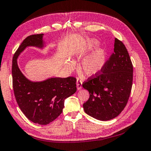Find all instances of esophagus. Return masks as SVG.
<instances>
[{"label": "esophagus", "instance_id": "esophagus-1", "mask_svg": "<svg viewBox=\"0 0 151 151\" xmlns=\"http://www.w3.org/2000/svg\"><path fill=\"white\" fill-rule=\"evenodd\" d=\"M76 85H77V88H78V90H80V89H81V88H82V81H81V80H80L79 78L77 79Z\"/></svg>", "mask_w": 151, "mask_h": 151}]
</instances>
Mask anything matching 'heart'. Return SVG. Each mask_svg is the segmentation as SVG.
<instances>
[{"label":"heart","instance_id":"heart-1","mask_svg":"<svg viewBox=\"0 0 151 151\" xmlns=\"http://www.w3.org/2000/svg\"><path fill=\"white\" fill-rule=\"evenodd\" d=\"M98 42L94 40L89 41L88 44L84 47L78 53V56L85 57L89 52L96 47ZM106 53L103 49L98 48L91 53L85 57L81 61V68L86 74L88 76H93L99 73L104 67L106 63ZM74 66V62L70 60L67 62L66 66L68 68L72 69Z\"/></svg>","mask_w":151,"mask_h":151}]
</instances>
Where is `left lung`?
<instances>
[{
    "label": "left lung",
    "mask_w": 151,
    "mask_h": 151,
    "mask_svg": "<svg viewBox=\"0 0 151 151\" xmlns=\"http://www.w3.org/2000/svg\"><path fill=\"white\" fill-rule=\"evenodd\" d=\"M133 66L124 44L115 38L114 52L94 78L83 83L90 97L83 104L85 112L100 121H109L124 109L130 97Z\"/></svg>",
    "instance_id": "obj_1"
}]
</instances>
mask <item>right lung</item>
<instances>
[{
  "label": "right lung",
  "instance_id": "add662e5",
  "mask_svg": "<svg viewBox=\"0 0 151 151\" xmlns=\"http://www.w3.org/2000/svg\"><path fill=\"white\" fill-rule=\"evenodd\" d=\"M43 36L44 34L33 35L24 40L14 55L12 73L14 95L19 108L30 121L46 125L62 113L64 100L74 94L77 88L76 79L73 77L32 81L21 72L18 57L27 47H45Z\"/></svg>",
  "mask_w": 151,
  "mask_h": 151
}]
</instances>
